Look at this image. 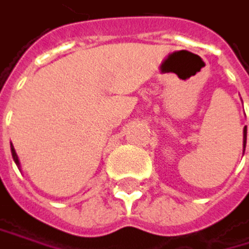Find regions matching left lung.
Returning <instances> with one entry per match:
<instances>
[{
    "label": "left lung",
    "instance_id": "1",
    "mask_svg": "<svg viewBox=\"0 0 249 249\" xmlns=\"http://www.w3.org/2000/svg\"><path fill=\"white\" fill-rule=\"evenodd\" d=\"M245 145H247V127L244 128V151H245Z\"/></svg>",
    "mask_w": 249,
    "mask_h": 249
}]
</instances>
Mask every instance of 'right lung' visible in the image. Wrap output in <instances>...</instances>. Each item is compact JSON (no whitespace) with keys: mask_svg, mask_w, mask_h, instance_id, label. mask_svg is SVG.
<instances>
[{"mask_svg":"<svg viewBox=\"0 0 249 249\" xmlns=\"http://www.w3.org/2000/svg\"><path fill=\"white\" fill-rule=\"evenodd\" d=\"M12 155H13V160H15V162H16L18 167H19V160H18V155H16V151H15L13 145H12Z\"/></svg>","mask_w":249,"mask_h":249,"instance_id":"right-lung-1","label":"right lung"}]
</instances>
